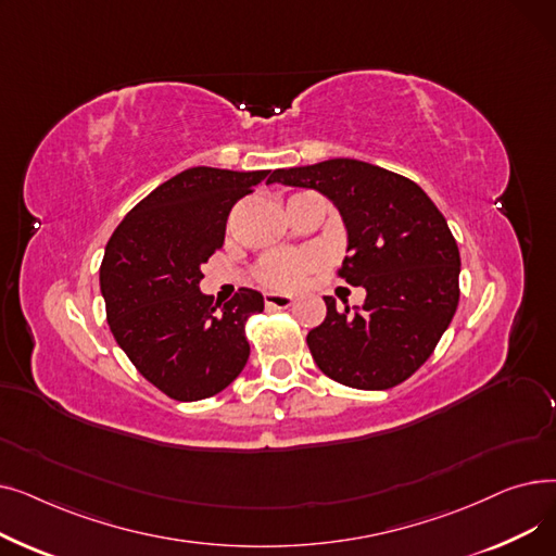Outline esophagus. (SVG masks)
Returning <instances> with one entry per match:
<instances>
[{
  "mask_svg": "<svg viewBox=\"0 0 556 556\" xmlns=\"http://www.w3.org/2000/svg\"><path fill=\"white\" fill-rule=\"evenodd\" d=\"M263 302H266L268 308H288V306H293V298L281 295V293H266Z\"/></svg>",
  "mask_w": 556,
  "mask_h": 556,
  "instance_id": "obj_1",
  "label": "esophagus"
}]
</instances>
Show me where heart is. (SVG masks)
I'll list each match as a JSON object with an SVG mask.
<instances>
[{
    "mask_svg": "<svg viewBox=\"0 0 556 556\" xmlns=\"http://www.w3.org/2000/svg\"><path fill=\"white\" fill-rule=\"evenodd\" d=\"M304 195V193H298ZM319 263H323V256H319L315 250H295V252H279V254H268L266 258L258 261V266L254 270L258 283L273 290H293L302 283V279L317 270Z\"/></svg>",
    "mask_w": 556,
    "mask_h": 556,
    "instance_id": "heart-1",
    "label": "heart"
}]
</instances>
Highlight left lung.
<instances>
[{"mask_svg":"<svg viewBox=\"0 0 556 556\" xmlns=\"http://www.w3.org/2000/svg\"><path fill=\"white\" fill-rule=\"evenodd\" d=\"M273 182L315 189L336 204L349 239L338 275L367 290L356 311L325 298V323L306 336L315 365L356 390L403 383L457 311L459 250L446 218L413 180L349 157L277 168Z\"/></svg>","mask_w":556,"mask_h":556,"instance_id":"1","label":"left lung"}]
</instances>
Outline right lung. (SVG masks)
I'll return each mask as SVG.
<instances>
[{"instance_id": "add662e5", "label": "right lung", "mask_w": 556, "mask_h": 556, "mask_svg": "<svg viewBox=\"0 0 556 556\" xmlns=\"http://www.w3.org/2000/svg\"><path fill=\"white\" fill-rule=\"evenodd\" d=\"M268 173L187 168L137 202L105 245L110 331L146 381L175 401L218 394L248 363L245 323L263 311L261 293L239 288L220 308L198 283L202 263L223 248L231 207Z\"/></svg>"}]
</instances>
